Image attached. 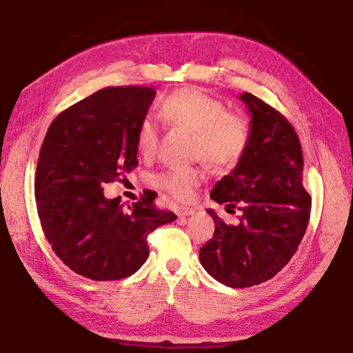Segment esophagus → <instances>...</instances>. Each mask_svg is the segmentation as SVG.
<instances>
[{"label":"esophagus","mask_w":353,"mask_h":353,"mask_svg":"<svg viewBox=\"0 0 353 353\" xmlns=\"http://www.w3.org/2000/svg\"><path fill=\"white\" fill-rule=\"evenodd\" d=\"M194 214V209L192 208H179L177 215L181 216V219H185V216L192 215Z\"/></svg>","instance_id":"obj_1"}]
</instances>
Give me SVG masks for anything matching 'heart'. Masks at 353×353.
<instances>
[{
  "mask_svg": "<svg viewBox=\"0 0 353 353\" xmlns=\"http://www.w3.org/2000/svg\"><path fill=\"white\" fill-rule=\"evenodd\" d=\"M161 117L172 125L192 132L191 154L203 159L212 168H229L244 156L250 141L247 119L226 110L224 103L199 88L177 89L163 97L159 104ZM137 147L150 156L157 147V127L150 118L138 125ZM199 167L168 168L153 176V183L174 197H188L201 182Z\"/></svg>",
  "mask_w": 353,
  "mask_h": 353,
  "instance_id": "1",
  "label": "heart"
}]
</instances>
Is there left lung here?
<instances>
[{"instance_id":"obj_1","label":"left lung","mask_w":353,"mask_h":353,"mask_svg":"<svg viewBox=\"0 0 353 353\" xmlns=\"http://www.w3.org/2000/svg\"><path fill=\"white\" fill-rule=\"evenodd\" d=\"M252 115L250 141L235 170L215 183L211 199L239 211L226 224L214 209L212 238L200 262L214 279L249 288L288 264L308 228L311 196L303 188V154L294 127L281 112L249 92L239 97Z\"/></svg>"}]
</instances>
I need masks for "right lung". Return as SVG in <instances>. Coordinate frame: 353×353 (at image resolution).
I'll use <instances>...</instances> for the list:
<instances>
[{
	"mask_svg": "<svg viewBox=\"0 0 353 353\" xmlns=\"http://www.w3.org/2000/svg\"><path fill=\"white\" fill-rule=\"evenodd\" d=\"M156 91L109 86L61 112L45 134L34 196L45 238L72 272L92 281L129 277L148 258L147 236L177 216L154 206L153 191L127 209L103 185L138 165L137 132Z\"/></svg>",
	"mask_w": 353,
	"mask_h": 353,
	"instance_id": "add662e5",
	"label": "right lung"
}]
</instances>
